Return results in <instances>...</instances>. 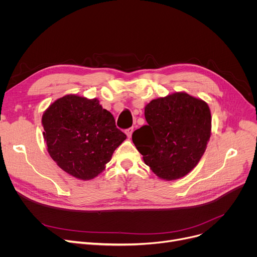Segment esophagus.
<instances>
[{
    "label": "esophagus",
    "mask_w": 257,
    "mask_h": 257,
    "mask_svg": "<svg viewBox=\"0 0 257 257\" xmlns=\"http://www.w3.org/2000/svg\"><path fill=\"white\" fill-rule=\"evenodd\" d=\"M132 132H133V128H128V129H126V130H125V133H126V136L128 137V139H130V138H131V136H132Z\"/></svg>",
    "instance_id": "esophagus-1"
}]
</instances>
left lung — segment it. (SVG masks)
I'll return each instance as SVG.
<instances>
[{"label":"left lung","mask_w":257,"mask_h":257,"mask_svg":"<svg viewBox=\"0 0 257 257\" xmlns=\"http://www.w3.org/2000/svg\"><path fill=\"white\" fill-rule=\"evenodd\" d=\"M148 125L132 134L133 144L157 177L176 180L203 156L211 133L206 102L186 92L152 100L145 107Z\"/></svg>","instance_id":"1"}]
</instances>
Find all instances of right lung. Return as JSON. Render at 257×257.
Listing matches in <instances>:
<instances>
[{"instance_id": "obj_1", "label": "right lung", "mask_w": 257, "mask_h": 257, "mask_svg": "<svg viewBox=\"0 0 257 257\" xmlns=\"http://www.w3.org/2000/svg\"><path fill=\"white\" fill-rule=\"evenodd\" d=\"M44 139L57 166L71 176L90 180L105 170L126 134L98 99L66 94L43 114Z\"/></svg>"}]
</instances>
